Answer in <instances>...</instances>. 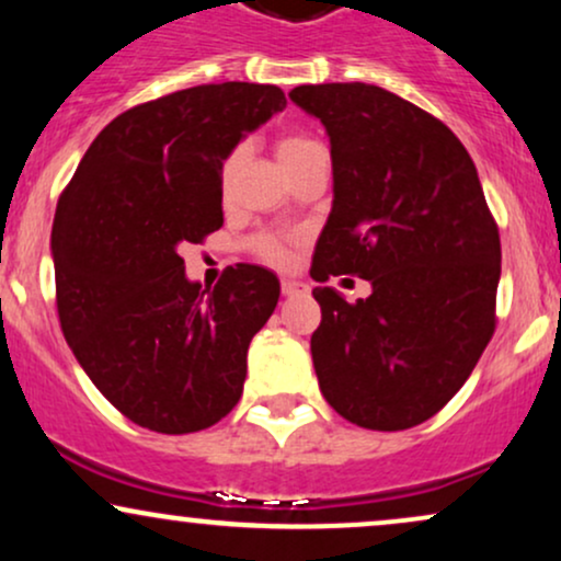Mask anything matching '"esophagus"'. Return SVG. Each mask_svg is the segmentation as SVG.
I'll list each match as a JSON object with an SVG mask.
<instances>
[{
	"instance_id": "obj_1",
	"label": "esophagus",
	"mask_w": 561,
	"mask_h": 561,
	"mask_svg": "<svg viewBox=\"0 0 561 561\" xmlns=\"http://www.w3.org/2000/svg\"><path fill=\"white\" fill-rule=\"evenodd\" d=\"M282 295L287 298H298V295H308V285L298 279H282Z\"/></svg>"
}]
</instances>
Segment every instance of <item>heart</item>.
<instances>
[{
	"label": "heart",
	"instance_id": "obj_1",
	"mask_svg": "<svg viewBox=\"0 0 561 561\" xmlns=\"http://www.w3.org/2000/svg\"><path fill=\"white\" fill-rule=\"evenodd\" d=\"M313 147H319L313 139L298 137V134H287V137L276 141V156H279L282 165H287L293 163L295 158L306 156V152L313 150ZM240 160H242V152L237 150L231 152L227 163H224V184H229V179L234 176ZM255 250H259L263 261L274 263V266H285V263H289V259H293V250H289V244L285 240H279V237H261V240H255Z\"/></svg>",
	"mask_w": 561,
	"mask_h": 561
}]
</instances>
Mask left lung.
<instances>
[{
  "instance_id": "8db88e82",
  "label": "left lung",
  "mask_w": 561,
  "mask_h": 561,
  "mask_svg": "<svg viewBox=\"0 0 561 561\" xmlns=\"http://www.w3.org/2000/svg\"><path fill=\"white\" fill-rule=\"evenodd\" d=\"M330 137L332 210L311 276L356 274L369 298L313 287L321 396L366 430H409L459 392L495 330L501 242L472 158L446 124L371 83L295 87Z\"/></svg>"
}]
</instances>
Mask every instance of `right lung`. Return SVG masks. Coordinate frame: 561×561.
I'll list each match as a JSON object with an SVG mask.
<instances>
[{"mask_svg": "<svg viewBox=\"0 0 561 561\" xmlns=\"http://www.w3.org/2000/svg\"><path fill=\"white\" fill-rule=\"evenodd\" d=\"M272 83H203L121 113L60 195L57 313L76 362L134 424L197 433L234 409L248 347L279 300L268 268H227L210 289L179 250L221 229V171L285 111Z\"/></svg>", "mask_w": 561, "mask_h": 561, "instance_id": "obj_1", "label": "right lung"}]
</instances>
